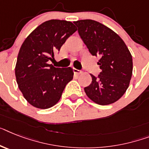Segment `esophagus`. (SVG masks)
Returning <instances> with one entry per match:
<instances>
[{
  "instance_id": "1",
  "label": "esophagus",
  "mask_w": 149,
  "mask_h": 149,
  "mask_svg": "<svg viewBox=\"0 0 149 149\" xmlns=\"http://www.w3.org/2000/svg\"><path fill=\"white\" fill-rule=\"evenodd\" d=\"M73 72H74V74H76V75H79V74H82L81 71L76 69V68H74Z\"/></svg>"
}]
</instances>
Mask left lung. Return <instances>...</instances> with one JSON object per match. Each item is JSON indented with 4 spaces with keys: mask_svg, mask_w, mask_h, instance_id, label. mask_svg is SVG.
<instances>
[{
    "mask_svg": "<svg viewBox=\"0 0 149 149\" xmlns=\"http://www.w3.org/2000/svg\"><path fill=\"white\" fill-rule=\"evenodd\" d=\"M92 55L99 56L101 72L84 88L86 94L99 105L117 101L126 93L132 74V58L124 41L111 29L92 19L74 22Z\"/></svg>",
    "mask_w": 149,
    "mask_h": 149,
    "instance_id": "obj_1",
    "label": "left lung"
}]
</instances>
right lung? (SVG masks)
<instances>
[{"label": "right lung", "mask_w": 149, "mask_h": 149, "mask_svg": "<svg viewBox=\"0 0 149 149\" xmlns=\"http://www.w3.org/2000/svg\"><path fill=\"white\" fill-rule=\"evenodd\" d=\"M76 30L72 22L50 19L36 28L22 44L16 79L24 98L34 107L48 109L55 105L73 78L72 68H55L48 61Z\"/></svg>", "instance_id": "right-lung-1"}]
</instances>
